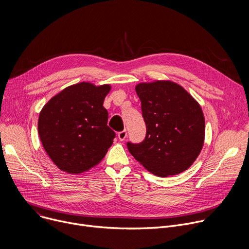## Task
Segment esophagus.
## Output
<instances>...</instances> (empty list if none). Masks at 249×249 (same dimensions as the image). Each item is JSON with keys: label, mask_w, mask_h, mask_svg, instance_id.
Listing matches in <instances>:
<instances>
[{"label": "esophagus", "mask_w": 249, "mask_h": 249, "mask_svg": "<svg viewBox=\"0 0 249 249\" xmlns=\"http://www.w3.org/2000/svg\"><path fill=\"white\" fill-rule=\"evenodd\" d=\"M118 138L120 141H124L126 138H127V131L126 130H123L121 132L118 133Z\"/></svg>", "instance_id": "obj_1"}]
</instances>
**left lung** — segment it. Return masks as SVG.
I'll use <instances>...</instances> for the list:
<instances>
[{"mask_svg": "<svg viewBox=\"0 0 249 249\" xmlns=\"http://www.w3.org/2000/svg\"><path fill=\"white\" fill-rule=\"evenodd\" d=\"M146 123L145 140L128 142L131 155L155 175L166 177L189 168L199 156L205 138V118L199 103L170 81L136 86Z\"/></svg>", "mask_w": 249, "mask_h": 249, "instance_id": "1", "label": "left lung"}]
</instances>
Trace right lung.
Instances as JSON below:
<instances>
[{
    "instance_id": "add662e5",
    "label": "right lung",
    "mask_w": 249,
    "mask_h": 249,
    "mask_svg": "<svg viewBox=\"0 0 249 249\" xmlns=\"http://www.w3.org/2000/svg\"><path fill=\"white\" fill-rule=\"evenodd\" d=\"M109 85L80 83L53 96L40 111L38 134L52 161L68 173H82L100 162L115 133L103 107Z\"/></svg>"
}]
</instances>
